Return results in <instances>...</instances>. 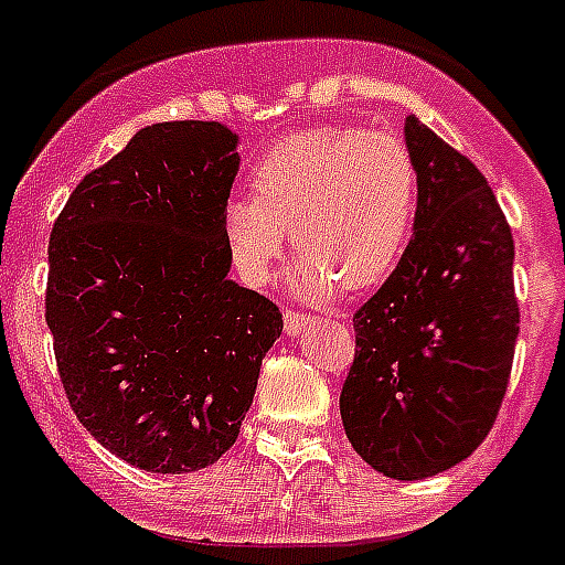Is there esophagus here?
Listing matches in <instances>:
<instances>
[{
  "label": "esophagus",
  "instance_id": "obj_1",
  "mask_svg": "<svg viewBox=\"0 0 565 565\" xmlns=\"http://www.w3.org/2000/svg\"><path fill=\"white\" fill-rule=\"evenodd\" d=\"M308 319H310V313H301V310L287 308L284 310V331H287V334H299L301 328L308 326Z\"/></svg>",
  "mask_w": 565,
  "mask_h": 565
}]
</instances>
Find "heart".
Listing matches in <instances>:
<instances>
[{
    "label": "heart",
    "instance_id": "obj_1",
    "mask_svg": "<svg viewBox=\"0 0 565 565\" xmlns=\"http://www.w3.org/2000/svg\"><path fill=\"white\" fill-rule=\"evenodd\" d=\"M419 216V167L395 131L305 128L273 143L252 170V193L231 199L222 231L237 273L264 284L292 243L296 284L310 296L366 290L395 273Z\"/></svg>",
    "mask_w": 565,
    "mask_h": 565
}]
</instances>
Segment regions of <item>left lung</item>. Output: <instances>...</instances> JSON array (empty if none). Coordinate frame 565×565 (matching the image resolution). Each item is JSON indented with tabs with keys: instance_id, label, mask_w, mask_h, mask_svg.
Segmentation results:
<instances>
[{
	"instance_id": "left-lung-1",
	"label": "left lung",
	"mask_w": 565,
	"mask_h": 565,
	"mask_svg": "<svg viewBox=\"0 0 565 565\" xmlns=\"http://www.w3.org/2000/svg\"><path fill=\"white\" fill-rule=\"evenodd\" d=\"M419 216L381 290L354 310V361L340 393L345 437L395 481L446 472L499 419L519 337L513 234L466 154L416 117Z\"/></svg>"
}]
</instances>
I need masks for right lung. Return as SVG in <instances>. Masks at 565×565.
I'll return each instance as SVG.
<instances>
[{
	"label": "right lung",
	"instance_id": "1",
	"mask_svg": "<svg viewBox=\"0 0 565 565\" xmlns=\"http://www.w3.org/2000/svg\"><path fill=\"white\" fill-rule=\"evenodd\" d=\"M237 135L140 128L87 172L49 237L46 326L70 407L126 463L184 475L239 437L281 310L228 281Z\"/></svg>",
	"mask_w": 565,
	"mask_h": 565
}]
</instances>
